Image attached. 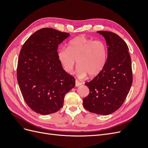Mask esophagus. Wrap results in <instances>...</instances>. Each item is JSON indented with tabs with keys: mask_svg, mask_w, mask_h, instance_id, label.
<instances>
[{
	"mask_svg": "<svg viewBox=\"0 0 148 148\" xmlns=\"http://www.w3.org/2000/svg\"><path fill=\"white\" fill-rule=\"evenodd\" d=\"M82 84V83L78 81V80H76V81H75V86L76 87H78L79 86H81Z\"/></svg>",
	"mask_w": 148,
	"mask_h": 148,
	"instance_id": "esophagus-1",
	"label": "esophagus"
}]
</instances>
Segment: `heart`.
Instances as JSON below:
<instances>
[{"label":"heart","mask_w":148,"mask_h":148,"mask_svg":"<svg viewBox=\"0 0 148 148\" xmlns=\"http://www.w3.org/2000/svg\"><path fill=\"white\" fill-rule=\"evenodd\" d=\"M57 56L66 72H71L77 62L78 66L76 73L79 78H84L88 74L92 77L104 68L107 59V48L101 41H93L82 36L71 40L68 48L60 47Z\"/></svg>","instance_id":"b5f03b06"}]
</instances>
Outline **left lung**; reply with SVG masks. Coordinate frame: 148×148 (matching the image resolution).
I'll list each match as a JSON object with an SVG mask.
<instances>
[{
    "label": "left lung",
    "instance_id": "obj_1",
    "mask_svg": "<svg viewBox=\"0 0 148 148\" xmlns=\"http://www.w3.org/2000/svg\"><path fill=\"white\" fill-rule=\"evenodd\" d=\"M107 46V58L104 68L91 82L85 84L89 89L84 97L85 109L98 115H107L122 106L133 82L132 60L127 44L119 36L99 31Z\"/></svg>",
    "mask_w": 148,
    "mask_h": 148
}]
</instances>
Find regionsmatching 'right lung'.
Listing matches in <instances>:
<instances>
[{
  "label": "right lung",
  "mask_w": 148,
  "mask_h": 148,
  "mask_svg": "<svg viewBox=\"0 0 148 148\" xmlns=\"http://www.w3.org/2000/svg\"><path fill=\"white\" fill-rule=\"evenodd\" d=\"M69 33L45 28L36 31L21 47L17 80L23 99L35 112L48 115L63 106L75 79L62 68L57 56L59 44Z\"/></svg>",
  "instance_id": "1"
}]
</instances>
